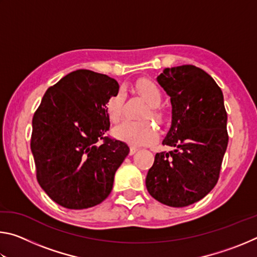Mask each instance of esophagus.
I'll use <instances>...</instances> for the list:
<instances>
[{"label": "esophagus", "instance_id": "esophagus-1", "mask_svg": "<svg viewBox=\"0 0 257 257\" xmlns=\"http://www.w3.org/2000/svg\"><path fill=\"white\" fill-rule=\"evenodd\" d=\"M138 151V149H137V147H135V146H132V147H130V151H129V154L130 155H133V154H135V153H136V152Z\"/></svg>", "mask_w": 257, "mask_h": 257}]
</instances>
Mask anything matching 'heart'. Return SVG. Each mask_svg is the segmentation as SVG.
Masks as SVG:
<instances>
[{"label": "heart", "instance_id": "heart-1", "mask_svg": "<svg viewBox=\"0 0 257 257\" xmlns=\"http://www.w3.org/2000/svg\"><path fill=\"white\" fill-rule=\"evenodd\" d=\"M133 88L139 96L149 104V110L145 112L144 118H153L158 122L167 120V113L159 105L163 99V92L155 81L146 78H141L135 82ZM127 95L123 89H116L107 97L105 102V112L112 123H118L124 113ZM113 135L134 146L149 145L158 141L159 133L154 124L150 121H123L113 129Z\"/></svg>", "mask_w": 257, "mask_h": 257}]
</instances>
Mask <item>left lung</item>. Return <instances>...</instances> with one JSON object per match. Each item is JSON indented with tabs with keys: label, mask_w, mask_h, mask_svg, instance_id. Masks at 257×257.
<instances>
[{
	"label": "left lung",
	"mask_w": 257,
	"mask_h": 257,
	"mask_svg": "<svg viewBox=\"0 0 257 257\" xmlns=\"http://www.w3.org/2000/svg\"><path fill=\"white\" fill-rule=\"evenodd\" d=\"M159 84L171 97L172 124L163 145L175 151L155 155L146 188L173 207L198 202L214 188L228 146L222 90L201 68H165Z\"/></svg>",
	"instance_id": "obj_1"
}]
</instances>
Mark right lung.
Masks as SVG:
<instances>
[{
	"label": "right lung",
	"instance_id": "1",
	"mask_svg": "<svg viewBox=\"0 0 257 257\" xmlns=\"http://www.w3.org/2000/svg\"><path fill=\"white\" fill-rule=\"evenodd\" d=\"M118 81L90 70L72 71L49 87L33 116L30 138L36 178L59 205L81 210L111 193L129 147L106 136L107 97Z\"/></svg>",
	"mask_w": 257,
	"mask_h": 257
}]
</instances>
